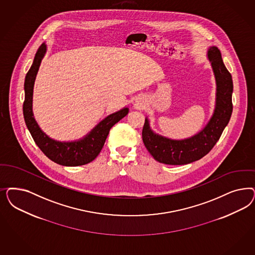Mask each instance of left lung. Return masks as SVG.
Listing matches in <instances>:
<instances>
[{
	"label": "left lung",
	"mask_w": 255,
	"mask_h": 255,
	"mask_svg": "<svg viewBox=\"0 0 255 255\" xmlns=\"http://www.w3.org/2000/svg\"><path fill=\"white\" fill-rule=\"evenodd\" d=\"M207 55L216 77L217 101L213 116L206 128L189 139L171 140L152 131L145 119L141 133L143 143L148 152L160 163L184 165L199 160L211 151L229 123L233 112L232 75L224 66L221 51L217 47L208 49Z\"/></svg>",
	"instance_id": "obj_1"
}]
</instances>
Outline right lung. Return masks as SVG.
Here are the masks:
<instances>
[{
    "label": "right lung",
    "mask_w": 255,
    "mask_h": 255,
    "mask_svg": "<svg viewBox=\"0 0 255 255\" xmlns=\"http://www.w3.org/2000/svg\"><path fill=\"white\" fill-rule=\"evenodd\" d=\"M45 52L46 45L42 44L37 49L33 65L25 78V99L23 102L25 123L36 145L50 160L64 166L87 164L99 156L107 139L110 129L128 115V109L125 108L117 113L109 115L82 140L73 142H61L51 140L42 131L35 122L32 110L33 83Z\"/></svg>",
    "instance_id": "add662e5"
}]
</instances>
